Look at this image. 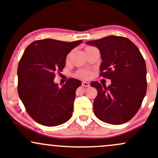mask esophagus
Wrapping results in <instances>:
<instances>
[{
	"label": "esophagus",
	"mask_w": 158,
	"mask_h": 158,
	"mask_svg": "<svg viewBox=\"0 0 158 158\" xmlns=\"http://www.w3.org/2000/svg\"><path fill=\"white\" fill-rule=\"evenodd\" d=\"M82 85H83V86H85V87H89V82H82Z\"/></svg>",
	"instance_id": "esophagus-1"
}]
</instances>
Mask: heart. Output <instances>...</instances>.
Instances as JSON below:
<instances>
[{"label":"heart","mask_w":158,"mask_h":158,"mask_svg":"<svg viewBox=\"0 0 158 158\" xmlns=\"http://www.w3.org/2000/svg\"><path fill=\"white\" fill-rule=\"evenodd\" d=\"M69 55L66 57V61L69 60ZM75 76H77V77L82 78V79H88V78L92 76V72L90 70L84 69H79L75 73Z\"/></svg>","instance_id":"obj_1"}]
</instances>
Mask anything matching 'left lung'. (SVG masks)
<instances>
[{
	"mask_svg": "<svg viewBox=\"0 0 158 158\" xmlns=\"http://www.w3.org/2000/svg\"><path fill=\"white\" fill-rule=\"evenodd\" d=\"M96 47L102 60L100 76L111 79V84L91 82L97 89L93 111L99 120L122 125L138 112L147 91V69L144 59L138 47L124 36H109L86 42Z\"/></svg>",
	"mask_w": 158,
	"mask_h": 158,
	"instance_id": "8db88e82",
	"label": "left lung"
}]
</instances>
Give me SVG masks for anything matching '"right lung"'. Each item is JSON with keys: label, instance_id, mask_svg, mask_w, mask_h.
<instances>
[{"label": "right lung", "instance_id": "right-lung-1", "mask_svg": "<svg viewBox=\"0 0 158 158\" xmlns=\"http://www.w3.org/2000/svg\"><path fill=\"white\" fill-rule=\"evenodd\" d=\"M82 42L44 39L25 49L17 68V90L26 111L37 123L57 126L71 118L76 91L82 82L70 78L60 88L54 78L64 69L67 54Z\"/></svg>", "mask_w": 158, "mask_h": 158}]
</instances>
